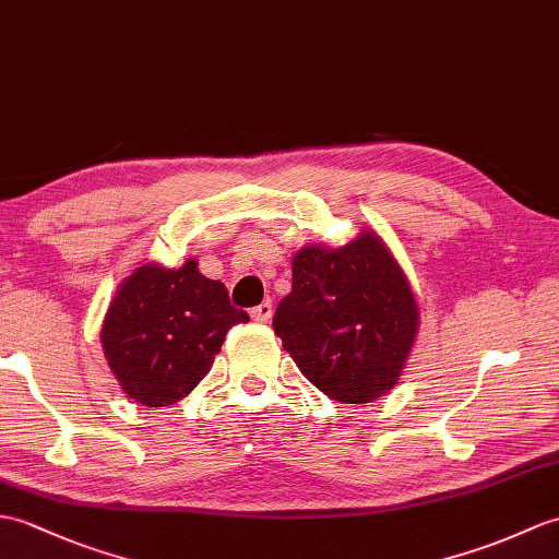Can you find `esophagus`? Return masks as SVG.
Wrapping results in <instances>:
<instances>
[{
    "label": "esophagus",
    "mask_w": 559,
    "mask_h": 559,
    "mask_svg": "<svg viewBox=\"0 0 559 559\" xmlns=\"http://www.w3.org/2000/svg\"><path fill=\"white\" fill-rule=\"evenodd\" d=\"M252 319L257 321V323H266V321H271V317H274V305H271L269 300H264L262 305H257L252 311Z\"/></svg>",
    "instance_id": "esophagus-1"
}]
</instances>
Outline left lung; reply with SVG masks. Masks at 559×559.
<instances>
[{
    "mask_svg": "<svg viewBox=\"0 0 559 559\" xmlns=\"http://www.w3.org/2000/svg\"><path fill=\"white\" fill-rule=\"evenodd\" d=\"M274 331L323 395L365 405L402 376L419 305L391 250L365 228L343 248L319 242L293 257V290L276 309Z\"/></svg>",
    "mask_w": 559,
    "mask_h": 559,
    "instance_id": "obj_1",
    "label": "left lung"
}]
</instances>
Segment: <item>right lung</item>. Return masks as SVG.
I'll return each mask as SVG.
<instances>
[{"mask_svg":"<svg viewBox=\"0 0 559 559\" xmlns=\"http://www.w3.org/2000/svg\"><path fill=\"white\" fill-rule=\"evenodd\" d=\"M250 321L221 281L180 269L142 264L128 276L102 323V347L121 391L145 407L183 400L206 373L230 326Z\"/></svg>","mask_w":559,"mask_h":559,"instance_id":"1","label":"right lung"}]
</instances>
